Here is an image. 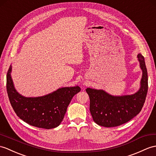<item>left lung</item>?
I'll return each mask as SVG.
<instances>
[{"mask_svg":"<svg viewBox=\"0 0 156 156\" xmlns=\"http://www.w3.org/2000/svg\"><path fill=\"white\" fill-rule=\"evenodd\" d=\"M140 66L142 70L140 88L133 94L112 96L103 90L88 88L90 97V111L98 125L106 128L115 127L129 122L142 110L148 89L147 72L144 57L137 54Z\"/></svg>","mask_w":156,"mask_h":156,"instance_id":"1","label":"left lung"}]
</instances>
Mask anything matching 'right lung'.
<instances>
[{
    "label": "right lung",
    "mask_w": 156,
    "mask_h": 156,
    "mask_svg": "<svg viewBox=\"0 0 156 156\" xmlns=\"http://www.w3.org/2000/svg\"><path fill=\"white\" fill-rule=\"evenodd\" d=\"M11 71L10 65L6 75V90L10 104L18 116L37 128L48 129L58 126L72 98L80 91V88L78 86L64 87L43 96L24 97L14 88Z\"/></svg>",
    "instance_id": "add662e5"
}]
</instances>
